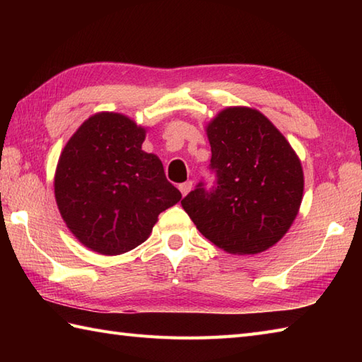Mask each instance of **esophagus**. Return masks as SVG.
<instances>
[{"instance_id": "obj_1", "label": "esophagus", "mask_w": 362, "mask_h": 362, "mask_svg": "<svg viewBox=\"0 0 362 362\" xmlns=\"http://www.w3.org/2000/svg\"><path fill=\"white\" fill-rule=\"evenodd\" d=\"M191 188H193V182H191V180L183 182V183H180V185H179L180 193H182L183 196H187V194L189 193V189H191Z\"/></svg>"}]
</instances>
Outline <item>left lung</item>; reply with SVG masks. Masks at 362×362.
<instances>
[{
	"instance_id": "8db88e82",
	"label": "left lung",
	"mask_w": 362,
	"mask_h": 362,
	"mask_svg": "<svg viewBox=\"0 0 362 362\" xmlns=\"http://www.w3.org/2000/svg\"><path fill=\"white\" fill-rule=\"evenodd\" d=\"M206 135L216 185L199 182L182 206L219 249L255 255L279 243L303 197V171L286 138L263 113L227 107Z\"/></svg>"
}]
</instances>
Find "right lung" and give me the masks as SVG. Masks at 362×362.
Here are the masks:
<instances>
[{
  "mask_svg": "<svg viewBox=\"0 0 362 362\" xmlns=\"http://www.w3.org/2000/svg\"><path fill=\"white\" fill-rule=\"evenodd\" d=\"M146 129L103 112L76 130L60 153L54 193L66 227L101 255L148 240L158 214L182 199L157 156L141 149Z\"/></svg>",
  "mask_w": 362,
  "mask_h": 362,
  "instance_id": "right-lung-1",
  "label": "right lung"
}]
</instances>
